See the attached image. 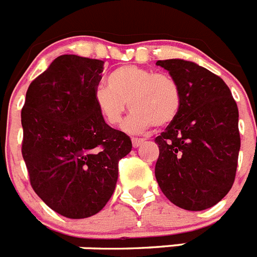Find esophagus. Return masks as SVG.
<instances>
[{
    "instance_id": "esophagus-1",
    "label": "esophagus",
    "mask_w": 257,
    "mask_h": 257,
    "mask_svg": "<svg viewBox=\"0 0 257 257\" xmlns=\"http://www.w3.org/2000/svg\"><path fill=\"white\" fill-rule=\"evenodd\" d=\"M144 144V140L143 139H136V138H134L133 139V147L134 148H139L140 145Z\"/></svg>"
}]
</instances>
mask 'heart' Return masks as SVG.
I'll list each match as a JSON object with an SVG mask.
<instances>
[{
	"label": "heart",
	"instance_id": "heart-1",
	"mask_svg": "<svg viewBox=\"0 0 257 257\" xmlns=\"http://www.w3.org/2000/svg\"><path fill=\"white\" fill-rule=\"evenodd\" d=\"M106 86L94 91L95 106L106 123L117 126L130 104L133 113L123 124L127 133L143 134L153 124L165 127L180 112V87L167 74L123 65L109 74Z\"/></svg>",
	"mask_w": 257,
	"mask_h": 257
}]
</instances>
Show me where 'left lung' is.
<instances>
[{"mask_svg": "<svg viewBox=\"0 0 257 257\" xmlns=\"http://www.w3.org/2000/svg\"><path fill=\"white\" fill-rule=\"evenodd\" d=\"M181 91L178 117L156 138V179L178 207L215 206L234 183L240 148L238 108L226 83L206 68L183 59L158 60Z\"/></svg>", "mask_w": 257, "mask_h": 257, "instance_id": "8db88e82", "label": "left lung"}]
</instances>
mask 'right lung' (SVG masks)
Returning a JSON list of instances; mask_svg holds the SVG:
<instances>
[{"label":"right lung","mask_w":257,"mask_h":257,"mask_svg":"<svg viewBox=\"0 0 257 257\" xmlns=\"http://www.w3.org/2000/svg\"><path fill=\"white\" fill-rule=\"evenodd\" d=\"M103 60L60 55L29 85L22 109V154L37 196L69 219L110 199L130 138L105 123L94 103Z\"/></svg>","instance_id":"obj_1"}]
</instances>
